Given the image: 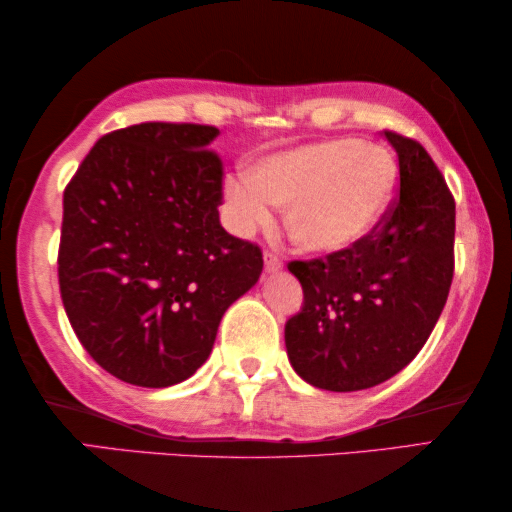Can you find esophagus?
Returning <instances> with one entry per match:
<instances>
[{
	"mask_svg": "<svg viewBox=\"0 0 512 512\" xmlns=\"http://www.w3.org/2000/svg\"><path fill=\"white\" fill-rule=\"evenodd\" d=\"M263 261H265V270L268 272H277L279 268H282V261H279V256L272 254V251H265Z\"/></svg>",
	"mask_w": 512,
	"mask_h": 512,
	"instance_id": "esophagus-1",
	"label": "esophagus"
}]
</instances>
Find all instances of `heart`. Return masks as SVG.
Here are the masks:
<instances>
[{"label":"heart","instance_id":"obj_1","mask_svg":"<svg viewBox=\"0 0 512 512\" xmlns=\"http://www.w3.org/2000/svg\"><path fill=\"white\" fill-rule=\"evenodd\" d=\"M396 163L384 146L328 139L254 160L223 184L230 226L251 233L284 207V228L298 249L331 254L361 242L394 200Z\"/></svg>","mask_w":512,"mask_h":512}]
</instances>
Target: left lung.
Listing matches in <instances>:
<instances>
[{
	"mask_svg": "<svg viewBox=\"0 0 512 512\" xmlns=\"http://www.w3.org/2000/svg\"><path fill=\"white\" fill-rule=\"evenodd\" d=\"M401 193L352 247L291 261L303 310L286 321V354L307 384L361 391L408 366L443 312L454 275V198L415 139L384 132Z\"/></svg>",
	"mask_w": 512,
	"mask_h": 512,
	"instance_id": "left-lung-1",
	"label": "left lung"
}]
</instances>
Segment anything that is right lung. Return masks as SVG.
Returning a JSON list of instances; mask_svg holds the SVG:
<instances>
[{
    "label": "right lung",
    "instance_id": "right-lung-1",
    "mask_svg": "<svg viewBox=\"0 0 512 512\" xmlns=\"http://www.w3.org/2000/svg\"><path fill=\"white\" fill-rule=\"evenodd\" d=\"M219 130L139 123L97 142L65 188L60 296L76 338L137 387L191 377L263 254L219 221Z\"/></svg>",
    "mask_w": 512,
    "mask_h": 512
}]
</instances>
